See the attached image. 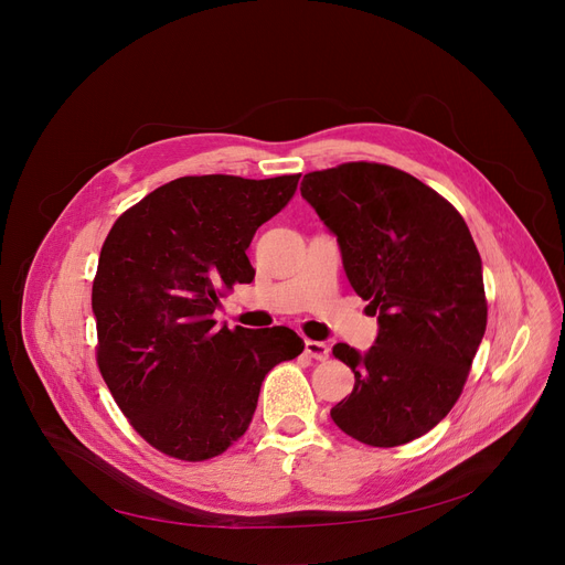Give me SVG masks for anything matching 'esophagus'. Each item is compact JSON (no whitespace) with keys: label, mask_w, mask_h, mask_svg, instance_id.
<instances>
[{"label":"esophagus","mask_w":565,"mask_h":565,"mask_svg":"<svg viewBox=\"0 0 565 565\" xmlns=\"http://www.w3.org/2000/svg\"><path fill=\"white\" fill-rule=\"evenodd\" d=\"M305 352H307V356H311L316 361L329 359V348L324 343H320V341H307L305 343Z\"/></svg>","instance_id":"34e87169"}]
</instances>
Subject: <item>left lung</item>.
Here are the masks:
<instances>
[{"instance_id":"left-lung-1","label":"left lung","mask_w":565,"mask_h":565,"mask_svg":"<svg viewBox=\"0 0 565 565\" xmlns=\"http://www.w3.org/2000/svg\"><path fill=\"white\" fill-rule=\"evenodd\" d=\"M299 191L335 236L345 275L380 324L367 352L333 345L356 382L331 420L374 447L416 440L459 399L486 331L468 224L420 179L382 163L309 172Z\"/></svg>"}]
</instances>
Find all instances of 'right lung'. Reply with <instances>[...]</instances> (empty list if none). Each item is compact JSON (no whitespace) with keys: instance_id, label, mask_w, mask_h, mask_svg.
<instances>
[{"instance_id":"add662e5","label":"right lung","mask_w":565,"mask_h":565,"mask_svg":"<svg viewBox=\"0 0 565 565\" xmlns=\"http://www.w3.org/2000/svg\"><path fill=\"white\" fill-rule=\"evenodd\" d=\"M297 181L181 177L125 211L102 245L97 365L131 427L168 457L222 455L247 431L266 374L305 350L288 327L213 320L222 290L254 279L247 247Z\"/></svg>"}]
</instances>
